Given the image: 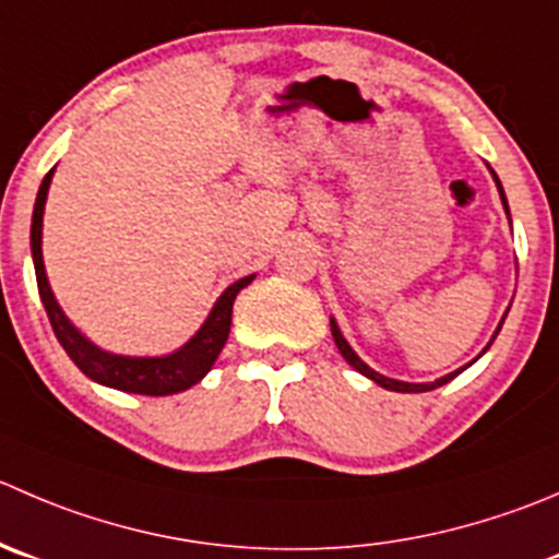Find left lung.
Returning a JSON list of instances; mask_svg holds the SVG:
<instances>
[{"instance_id":"1","label":"left lung","mask_w":559,"mask_h":559,"mask_svg":"<svg viewBox=\"0 0 559 559\" xmlns=\"http://www.w3.org/2000/svg\"><path fill=\"white\" fill-rule=\"evenodd\" d=\"M489 171H491V166H489ZM491 177H495V182H497V191H500V199H502V207H506V215H508V221H511V210H508V199H506V191H502V182H500V177H497L495 171H491ZM506 317H508V313H506ZM506 317H502V322H506ZM502 322L497 324V330H495V335H491V341H495V338H497V333H500ZM330 333H333V341H335V346H338V352H341V355H344V360L349 362V366L355 368V371H360L362 377H368V379H371V382H377L379 388H384V390H395V393H426V390L442 388V384H445V382H451L453 377H459V373H462L464 368H467V366H473V362L478 360L480 355H486V349H489V346H491V341H489V344H486V349L480 352V355L475 357L473 362H467V366H462V368H456V371L445 373V377L435 379V382H401V379H390V377H384V373L373 371V368L368 366V362H362L360 357H357V352L352 349V346H349V341L344 338V333H341L338 322H335L333 317H330Z\"/></svg>"}]
</instances>
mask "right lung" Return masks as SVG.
<instances>
[{
    "instance_id": "add662e5",
    "label": "right lung",
    "mask_w": 559,
    "mask_h": 559,
    "mask_svg": "<svg viewBox=\"0 0 559 559\" xmlns=\"http://www.w3.org/2000/svg\"><path fill=\"white\" fill-rule=\"evenodd\" d=\"M53 169L43 177L40 191L35 199V213H32V262H35V275H37V292H40L43 308L48 313V322H51L53 335L62 344V349L68 352L70 360L81 368V373L92 379L97 384H106V388L122 390V393H142V395H171L182 393V390L193 388L197 382H202L207 377V371L213 368V362L218 360L221 349H224L226 338H229L231 328V306H235L237 292L246 289L253 281V275L235 281L224 295L215 300L213 311L207 313L202 328L193 333V338H188L180 349L169 352V355L160 357H130V355H114V352L100 349L97 344H92L68 317L59 308L57 297H53L51 284H48L46 264H43V210H46L48 199V186H51Z\"/></svg>"
}]
</instances>
